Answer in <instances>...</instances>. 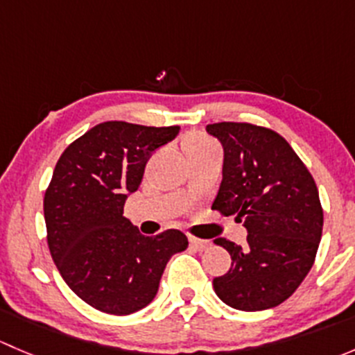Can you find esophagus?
Listing matches in <instances>:
<instances>
[{
    "label": "esophagus",
    "mask_w": 355,
    "mask_h": 355,
    "mask_svg": "<svg viewBox=\"0 0 355 355\" xmlns=\"http://www.w3.org/2000/svg\"><path fill=\"white\" fill-rule=\"evenodd\" d=\"M189 242H191V245L196 247V249H198V250H204V249H207V247L211 245L209 241H204V239L192 237V235H189Z\"/></svg>",
    "instance_id": "esophagus-1"
}]
</instances>
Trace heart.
I'll return each instance as SVG.
<instances>
[{
	"mask_svg": "<svg viewBox=\"0 0 355 355\" xmlns=\"http://www.w3.org/2000/svg\"><path fill=\"white\" fill-rule=\"evenodd\" d=\"M213 144V141H209L207 137L204 135H192L185 141V153L192 151V149H200V148H206V146Z\"/></svg>",
	"mask_w": 355,
	"mask_h": 355,
	"instance_id": "heart-1",
	"label": "heart"
}]
</instances>
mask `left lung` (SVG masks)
<instances>
[{"mask_svg":"<svg viewBox=\"0 0 355 355\" xmlns=\"http://www.w3.org/2000/svg\"><path fill=\"white\" fill-rule=\"evenodd\" d=\"M225 149L223 180L211 209L235 216L249 232L247 245L214 244L232 268L213 280L216 295L234 309L263 311L287 300L313 268L323 234L316 182L278 132L245 121L209 123Z\"/></svg>","mask_w":355,"mask_h":355,"instance_id":"8db88e82","label":"left lung"}]
</instances>
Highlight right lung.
<instances>
[{
  "label": "right lung",
  "mask_w": 355,
  "mask_h": 355,
  "mask_svg": "<svg viewBox=\"0 0 355 355\" xmlns=\"http://www.w3.org/2000/svg\"><path fill=\"white\" fill-rule=\"evenodd\" d=\"M180 127L103 121L60 156L44 194L48 247L67 285L101 313H135L155 299L180 230L142 235L123 216L128 192L141 187L146 163Z\"/></svg>",
  "instance_id": "right-lung-1"
}]
</instances>
